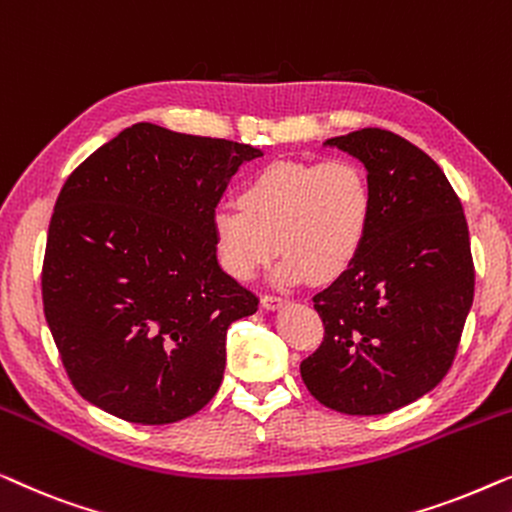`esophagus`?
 <instances>
[{
    "mask_svg": "<svg viewBox=\"0 0 512 512\" xmlns=\"http://www.w3.org/2000/svg\"><path fill=\"white\" fill-rule=\"evenodd\" d=\"M262 304H264V308H269V311H276V308L285 304V299L278 297V294H264Z\"/></svg>",
    "mask_w": 512,
    "mask_h": 512,
    "instance_id": "1",
    "label": "esophagus"
}]
</instances>
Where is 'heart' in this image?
Returning a JSON list of instances; mask_svg holds the SVG:
<instances>
[{"label": "heart", "instance_id": "1", "mask_svg": "<svg viewBox=\"0 0 512 512\" xmlns=\"http://www.w3.org/2000/svg\"><path fill=\"white\" fill-rule=\"evenodd\" d=\"M371 215L373 190L357 162H273L243 187L241 206L215 208V248L239 280L255 278L278 250L280 283H325L362 253Z\"/></svg>", "mask_w": 512, "mask_h": 512}]
</instances>
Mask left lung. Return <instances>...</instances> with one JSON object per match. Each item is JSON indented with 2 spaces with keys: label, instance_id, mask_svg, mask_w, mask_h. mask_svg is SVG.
I'll return each mask as SVG.
<instances>
[{
  "label": "left lung",
  "instance_id": "8db88e82",
  "mask_svg": "<svg viewBox=\"0 0 512 512\" xmlns=\"http://www.w3.org/2000/svg\"><path fill=\"white\" fill-rule=\"evenodd\" d=\"M369 171L373 215L359 257L313 297L325 336L301 362L322 406L385 415L441 383L473 304L462 201L441 167L387 129L327 139Z\"/></svg>",
  "mask_w": 512,
  "mask_h": 512
}]
</instances>
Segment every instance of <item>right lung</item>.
Masks as SVG:
<instances>
[{
  "label": "right lung",
  "instance_id": "add662e5",
  "mask_svg": "<svg viewBox=\"0 0 512 512\" xmlns=\"http://www.w3.org/2000/svg\"><path fill=\"white\" fill-rule=\"evenodd\" d=\"M257 148L136 122L71 171L41 269L43 313L71 385L136 424L215 397L227 329L259 299L220 269L213 213Z\"/></svg>",
  "mask_w": 512,
  "mask_h": 512
}]
</instances>
